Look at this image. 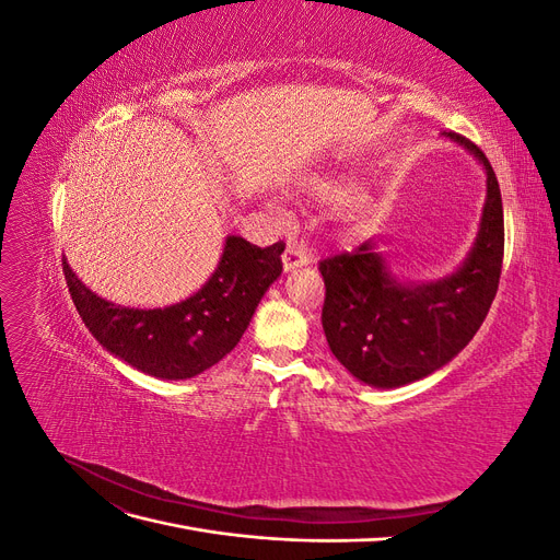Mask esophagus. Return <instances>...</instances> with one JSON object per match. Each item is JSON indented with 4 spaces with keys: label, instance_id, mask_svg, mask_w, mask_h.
I'll list each match as a JSON object with an SVG mask.
<instances>
[{
    "label": "esophagus",
    "instance_id": "obj_1",
    "mask_svg": "<svg viewBox=\"0 0 560 560\" xmlns=\"http://www.w3.org/2000/svg\"><path fill=\"white\" fill-rule=\"evenodd\" d=\"M311 259H308V249L299 245V243H287L284 247V254H282V268L284 273H292V270L306 266Z\"/></svg>",
    "mask_w": 560,
    "mask_h": 560
}]
</instances>
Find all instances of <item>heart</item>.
<instances>
[{
	"mask_svg": "<svg viewBox=\"0 0 560 560\" xmlns=\"http://www.w3.org/2000/svg\"><path fill=\"white\" fill-rule=\"evenodd\" d=\"M311 194L327 198V200H336V198H346L350 194V189L346 184L336 182V179H315L311 184Z\"/></svg>",
	"mask_w": 560,
	"mask_h": 560,
	"instance_id": "heart-1",
	"label": "heart"
}]
</instances>
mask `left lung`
<instances>
[{
	"label": "left lung",
	"instance_id": "8db88e82",
	"mask_svg": "<svg viewBox=\"0 0 560 560\" xmlns=\"http://www.w3.org/2000/svg\"><path fill=\"white\" fill-rule=\"evenodd\" d=\"M486 171L477 241L463 266L432 282H401L376 241L319 261L325 278L322 329L334 358L374 387H399L434 374L479 331L498 294L504 217L498 177L483 151L448 132Z\"/></svg>",
	"mask_w": 560,
	"mask_h": 560
}]
</instances>
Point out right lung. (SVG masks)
<instances>
[{"instance_id": "right-lung-1", "label": "right lung", "mask_w": 560, "mask_h": 560, "mask_svg": "<svg viewBox=\"0 0 560 560\" xmlns=\"http://www.w3.org/2000/svg\"><path fill=\"white\" fill-rule=\"evenodd\" d=\"M282 243L257 247L229 235L222 259L200 290L165 308H128L97 296L70 264L62 273L74 306L95 341L142 374L194 378L238 346L261 296L282 273Z\"/></svg>"}]
</instances>
